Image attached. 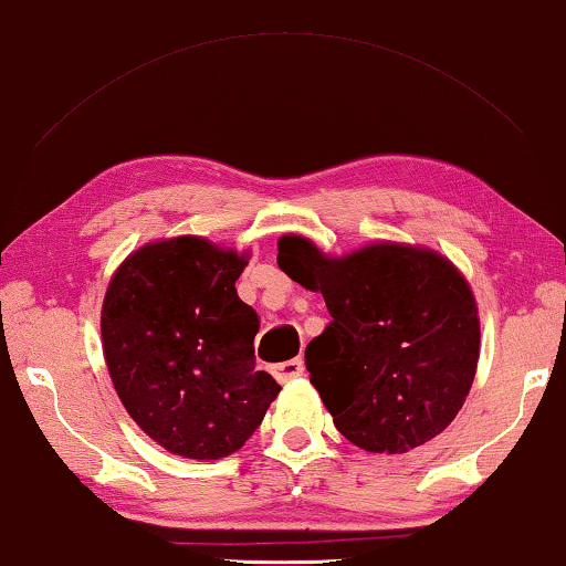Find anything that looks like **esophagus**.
<instances>
[{"mask_svg":"<svg viewBox=\"0 0 566 566\" xmlns=\"http://www.w3.org/2000/svg\"><path fill=\"white\" fill-rule=\"evenodd\" d=\"M273 376H275L281 384L293 381V378L303 376V358H291V360H285V364H277V366L273 368Z\"/></svg>","mask_w":566,"mask_h":566,"instance_id":"34e87169","label":"esophagus"}]
</instances>
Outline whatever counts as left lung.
<instances>
[{
    "label": "left lung",
    "instance_id": "8db88e82",
    "mask_svg": "<svg viewBox=\"0 0 566 566\" xmlns=\"http://www.w3.org/2000/svg\"><path fill=\"white\" fill-rule=\"evenodd\" d=\"M277 265L326 301L331 323L305 348V368L350 443L406 453L457 419L481 328L474 291L447 255L391 240L328 255L289 233Z\"/></svg>",
    "mask_w": 566,
    "mask_h": 566
}]
</instances>
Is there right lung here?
<instances>
[{
  "label": "right lung",
  "instance_id": "obj_1",
  "mask_svg": "<svg viewBox=\"0 0 566 566\" xmlns=\"http://www.w3.org/2000/svg\"><path fill=\"white\" fill-rule=\"evenodd\" d=\"M250 253L200 235L150 240L109 277L102 350L133 421L182 459L243 449L281 386L255 370L261 318L238 298Z\"/></svg>",
  "mask_w": 566,
  "mask_h": 566
}]
</instances>
